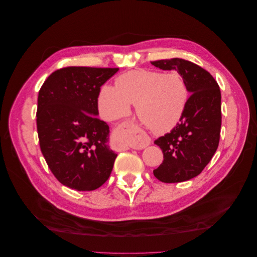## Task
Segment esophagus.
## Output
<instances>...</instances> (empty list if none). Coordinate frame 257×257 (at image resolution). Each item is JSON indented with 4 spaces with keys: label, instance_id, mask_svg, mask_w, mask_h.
<instances>
[{
    "label": "esophagus",
    "instance_id": "1",
    "mask_svg": "<svg viewBox=\"0 0 257 257\" xmlns=\"http://www.w3.org/2000/svg\"><path fill=\"white\" fill-rule=\"evenodd\" d=\"M116 145L122 150L127 149H143L150 144V139L144 137L142 139H136L135 133L133 131L128 130L127 126H124L116 132Z\"/></svg>",
    "mask_w": 257,
    "mask_h": 257
}]
</instances>
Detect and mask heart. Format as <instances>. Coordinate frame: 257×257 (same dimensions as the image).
<instances>
[{
    "mask_svg": "<svg viewBox=\"0 0 257 257\" xmlns=\"http://www.w3.org/2000/svg\"><path fill=\"white\" fill-rule=\"evenodd\" d=\"M189 96V87L181 74L136 69L120 75L114 87L102 85L96 102L100 115L107 120L125 115L135 103L141 122L153 133L164 134L181 120Z\"/></svg>",
    "mask_w": 257,
    "mask_h": 257,
    "instance_id": "b5f03b06",
    "label": "heart"
}]
</instances>
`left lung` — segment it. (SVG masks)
<instances>
[{"label": "left lung", "instance_id": "8db88e82", "mask_svg": "<svg viewBox=\"0 0 257 257\" xmlns=\"http://www.w3.org/2000/svg\"><path fill=\"white\" fill-rule=\"evenodd\" d=\"M151 64L181 74L191 94L181 120L170 133L154 142L162 149L164 160L153 174L165 183L188 181L203 172L219 146L220 87L206 69L190 61L174 58Z\"/></svg>", "mask_w": 257, "mask_h": 257}]
</instances>
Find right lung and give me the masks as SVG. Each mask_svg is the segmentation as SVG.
I'll list each match as a JSON object with an SVG mask.
<instances>
[{"label":"right lung","instance_id":"1","mask_svg":"<svg viewBox=\"0 0 257 257\" xmlns=\"http://www.w3.org/2000/svg\"><path fill=\"white\" fill-rule=\"evenodd\" d=\"M119 68L71 66L52 73L38 92L41 150L58 180L76 191H93L109 178L116 155L109 126L97 118L100 87Z\"/></svg>","mask_w":257,"mask_h":257}]
</instances>
